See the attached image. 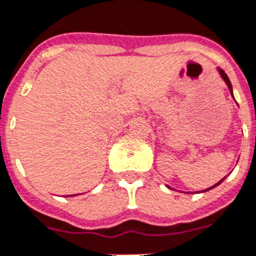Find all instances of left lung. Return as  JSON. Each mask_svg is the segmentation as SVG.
<instances>
[{"instance_id":"left-lung-1","label":"left lung","mask_w":256,"mask_h":256,"mask_svg":"<svg viewBox=\"0 0 256 256\" xmlns=\"http://www.w3.org/2000/svg\"><path fill=\"white\" fill-rule=\"evenodd\" d=\"M219 73H220L222 78L224 80V82H226V84H227V86H228L230 92H231V94H232V85H231V82H230L228 76H227V74H226V73H224V70H222V69H219ZM232 97H234V94H232ZM224 179H226V178H223V179H222L220 182H218V183L215 184V186H212V187L207 188V190H204V191H208V190H211V188H215V187H216V186H219V184H220L222 182H223V180H224ZM168 188H171V187H168Z\"/></svg>"}]
</instances>
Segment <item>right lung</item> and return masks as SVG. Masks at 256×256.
<instances>
[{"mask_svg": "<svg viewBox=\"0 0 256 256\" xmlns=\"http://www.w3.org/2000/svg\"><path fill=\"white\" fill-rule=\"evenodd\" d=\"M69 196H72V195H69Z\"/></svg>", "mask_w": 256, "mask_h": 256, "instance_id": "obj_1", "label": "right lung"}]
</instances>
